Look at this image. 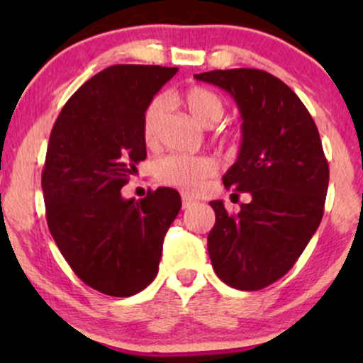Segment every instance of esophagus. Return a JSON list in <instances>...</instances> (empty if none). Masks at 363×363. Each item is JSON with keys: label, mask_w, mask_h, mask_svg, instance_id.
Segmentation results:
<instances>
[{"label": "esophagus", "mask_w": 363, "mask_h": 363, "mask_svg": "<svg viewBox=\"0 0 363 363\" xmlns=\"http://www.w3.org/2000/svg\"><path fill=\"white\" fill-rule=\"evenodd\" d=\"M182 203H183V208H190L196 203V200H193L191 196H188L186 193H182Z\"/></svg>", "instance_id": "34e87169"}]
</instances>
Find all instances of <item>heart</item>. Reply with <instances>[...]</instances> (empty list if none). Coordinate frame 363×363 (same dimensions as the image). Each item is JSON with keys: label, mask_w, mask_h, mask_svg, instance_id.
Returning <instances> with one entry per match:
<instances>
[{"label": "heart", "mask_w": 363, "mask_h": 363, "mask_svg": "<svg viewBox=\"0 0 363 363\" xmlns=\"http://www.w3.org/2000/svg\"><path fill=\"white\" fill-rule=\"evenodd\" d=\"M183 106L191 117L203 127H213L221 121L226 112L223 99L206 87H190L180 96ZM165 117V102L162 97L152 99L142 116V135L147 145H153ZM218 163L211 157L168 155L157 163V180L167 186L178 188L188 195H198L205 190L210 178L216 175Z\"/></svg>", "instance_id": "obj_1"}]
</instances>
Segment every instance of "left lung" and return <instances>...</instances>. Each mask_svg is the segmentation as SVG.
Listing matches in <instances>:
<instances>
[{
  "mask_svg": "<svg viewBox=\"0 0 363 363\" xmlns=\"http://www.w3.org/2000/svg\"><path fill=\"white\" fill-rule=\"evenodd\" d=\"M225 89L240 107L242 140L223 183L250 193L240 213L211 201L216 221L208 252L216 276L241 291L281 279L299 259L324 215L329 163L315 122L281 79L259 69L195 74Z\"/></svg>",
  "mask_w": 363,
  "mask_h": 363,
  "instance_id": "obj_1",
  "label": "left lung"
}]
</instances>
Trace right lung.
<instances>
[{
  "mask_svg": "<svg viewBox=\"0 0 363 363\" xmlns=\"http://www.w3.org/2000/svg\"><path fill=\"white\" fill-rule=\"evenodd\" d=\"M178 67L116 64L84 82L54 123L41 186L56 245L79 279L128 297L155 279L163 238L182 208L173 188L142 200L121 190L147 158L142 116Z\"/></svg>",
  "mask_w": 363,
  "mask_h": 363,
  "instance_id": "add662e5",
  "label": "right lung"
}]
</instances>
